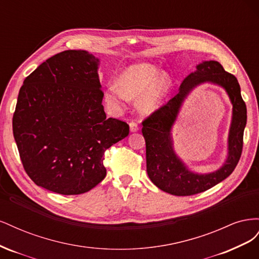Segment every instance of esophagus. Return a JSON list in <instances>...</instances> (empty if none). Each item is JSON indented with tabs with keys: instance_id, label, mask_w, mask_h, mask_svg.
Instances as JSON below:
<instances>
[{
	"instance_id": "obj_1",
	"label": "esophagus",
	"mask_w": 259,
	"mask_h": 259,
	"mask_svg": "<svg viewBox=\"0 0 259 259\" xmlns=\"http://www.w3.org/2000/svg\"><path fill=\"white\" fill-rule=\"evenodd\" d=\"M130 128H131V132H137L139 130V125L137 124V122L132 121L130 122Z\"/></svg>"
}]
</instances>
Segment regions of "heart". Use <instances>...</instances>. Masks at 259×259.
<instances>
[{"label":"heart","mask_w":259,"mask_h":259,"mask_svg":"<svg viewBox=\"0 0 259 259\" xmlns=\"http://www.w3.org/2000/svg\"><path fill=\"white\" fill-rule=\"evenodd\" d=\"M119 84L108 86L106 100L115 106H120L127 98L137 99L143 97L142 109L150 112L159 106L160 101L168 86L166 74L159 73V69L153 65L138 64L126 68L120 74Z\"/></svg>","instance_id":"1"}]
</instances>
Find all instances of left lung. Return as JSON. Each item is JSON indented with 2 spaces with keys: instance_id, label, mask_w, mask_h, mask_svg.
Returning a JSON list of instances; mask_svg holds the SVG:
<instances>
[{
  "instance_id": "left-lung-1",
  "label": "left lung",
  "mask_w": 259,
  "mask_h": 259,
  "mask_svg": "<svg viewBox=\"0 0 259 259\" xmlns=\"http://www.w3.org/2000/svg\"><path fill=\"white\" fill-rule=\"evenodd\" d=\"M211 81L224 87L234 106L230 133V154L224 166L214 174L200 176L188 171L176 156L170 140V128L183 98L195 85ZM246 125V105L241 96L237 77L225 71L218 61H204L197 71L188 75L180 85L179 93L165 105L143 121V135L146 140L147 173L151 182L161 190L178 197L193 195L223 182L236 168L243 149V133Z\"/></svg>"
}]
</instances>
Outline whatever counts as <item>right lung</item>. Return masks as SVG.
I'll return each mask as SVG.
<instances>
[{
	"mask_svg": "<svg viewBox=\"0 0 259 259\" xmlns=\"http://www.w3.org/2000/svg\"><path fill=\"white\" fill-rule=\"evenodd\" d=\"M98 59L82 50L54 55L20 88L13 133L32 182L50 191L82 194L106 177L104 154L130 133L107 117Z\"/></svg>",
	"mask_w": 259,
	"mask_h": 259,
	"instance_id": "1",
	"label": "right lung"
}]
</instances>
